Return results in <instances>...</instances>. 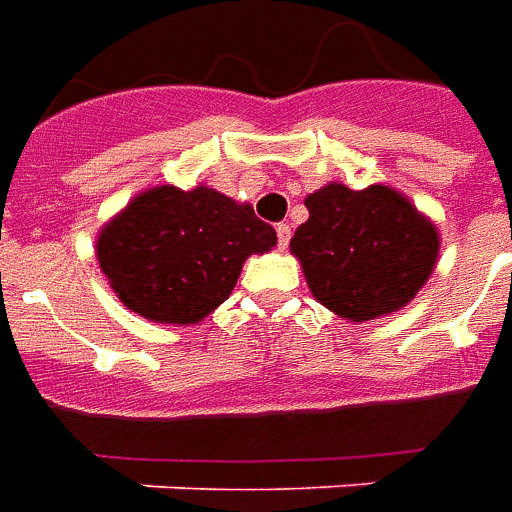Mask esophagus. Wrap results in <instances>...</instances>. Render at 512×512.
<instances>
[{"label":"esophagus","mask_w":512,"mask_h":512,"mask_svg":"<svg viewBox=\"0 0 512 512\" xmlns=\"http://www.w3.org/2000/svg\"><path fill=\"white\" fill-rule=\"evenodd\" d=\"M277 238H279V249H285L290 241V224H277Z\"/></svg>","instance_id":"esophagus-1"}]
</instances>
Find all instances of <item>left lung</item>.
<instances>
[{"label": "left lung", "instance_id": "1", "mask_svg": "<svg viewBox=\"0 0 512 512\" xmlns=\"http://www.w3.org/2000/svg\"><path fill=\"white\" fill-rule=\"evenodd\" d=\"M310 219L290 238L312 296L343 321L403 310L439 260V227L392 186L326 183L307 194Z\"/></svg>", "mask_w": 512, "mask_h": 512}]
</instances>
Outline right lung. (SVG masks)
<instances>
[{"label":"right lung","mask_w":512,"mask_h":512,"mask_svg":"<svg viewBox=\"0 0 512 512\" xmlns=\"http://www.w3.org/2000/svg\"><path fill=\"white\" fill-rule=\"evenodd\" d=\"M274 246V227L249 202L211 186H153L101 227L95 257L123 307L153 323L191 326L227 301L246 257Z\"/></svg>","instance_id":"obj_1"}]
</instances>
